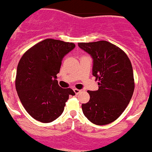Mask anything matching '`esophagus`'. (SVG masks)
<instances>
[{
	"label": "esophagus",
	"mask_w": 152,
	"mask_h": 152,
	"mask_svg": "<svg viewBox=\"0 0 152 152\" xmlns=\"http://www.w3.org/2000/svg\"><path fill=\"white\" fill-rule=\"evenodd\" d=\"M74 91V92H75V94H78L79 93H80V92H81V90H79V89H76V88H75L73 90Z\"/></svg>",
	"instance_id": "34e87169"
}]
</instances>
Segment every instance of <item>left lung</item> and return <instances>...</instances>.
<instances>
[{
  "instance_id": "left-lung-1",
  "label": "left lung",
  "mask_w": 152,
  "mask_h": 152,
  "mask_svg": "<svg viewBox=\"0 0 152 152\" xmlns=\"http://www.w3.org/2000/svg\"><path fill=\"white\" fill-rule=\"evenodd\" d=\"M93 58V76L98 90L88 91L90 101L82 104L83 114L96 125H107L116 120L131 100L134 79L131 62L119 47L105 40L79 43Z\"/></svg>"
}]
</instances>
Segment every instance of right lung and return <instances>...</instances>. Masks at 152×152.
I'll return each instance as SVG.
<instances>
[{
	"label": "right lung",
	"instance_id": "right-lung-1",
	"mask_svg": "<svg viewBox=\"0 0 152 152\" xmlns=\"http://www.w3.org/2000/svg\"><path fill=\"white\" fill-rule=\"evenodd\" d=\"M76 47L55 39L39 42L25 52L17 67L15 88L23 107L33 119L50 123L64 111L71 88L59 87L57 74L61 60Z\"/></svg>",
	"mask_w": 152,
	"mask_h": 152
}]
</instances>
